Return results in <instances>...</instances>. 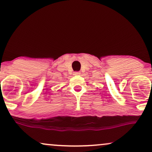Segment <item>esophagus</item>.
<instances>
[{"mask_svg":"<svg viewBox=\"0 0 152 152\" xmlns=\"http://www.w3.org/2000/svg\"><path fill=\"white\" fill-rule=\"evenodd\" d=\"M81 72H74L73 75H80Z\"/></svg>","mask_w":152,"mask_h":152,"instance_id":"obj_1","label":"esophagus"}]
</instances>
